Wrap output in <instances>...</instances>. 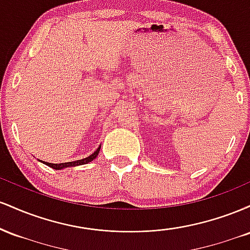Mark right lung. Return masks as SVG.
<instances>
[{
    "label": "right lung",
    "instance_id": "1",
    "mask_svg": "<svg viewBox=\"0 0 250 250\" xmlns=\"http://www.w3.org/2000/svg\"><path fill=\"white\" fill-rule=\"evenodd\" d=\"M100 148L99 147L96 149L95 151H94L93 154L90 155V156L85 157V159H82V160H77V161H74V162H65V163H49V162H45V165L49 166V167L54 168V169H63V168H67V167H75V166H81V165H85V163L93 161L94 159L99 155L100 153ZM44 163V162H43Z\"/></svg>",
    "mask_w": 250,
    "mask_h": 250
}]
</instances>
